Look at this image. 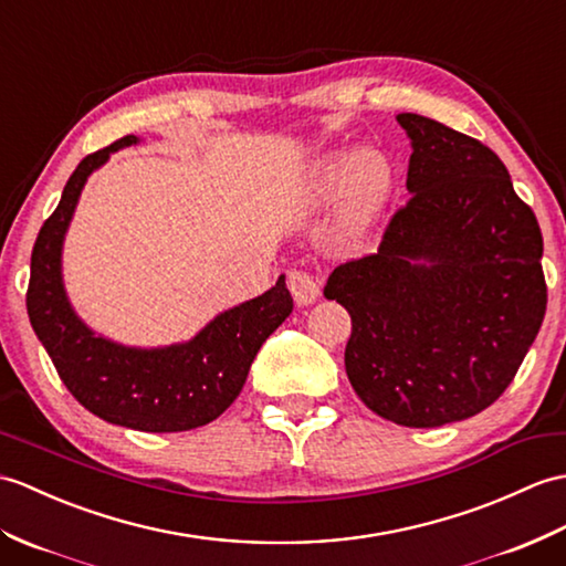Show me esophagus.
<instances>
[{"label":"esophagus","mask_w":566,"mask_h":566,"mask_svg":"<svg viewBox=\"0 0 566 566\" xmlns=\"http://www.w3.org/2000/svg\"><path fill=\"white\" fill-rule=\"evenodd\" d=\"M286 284H289V292H292V296H294V301H296L298 306H308V304H313L315 298L321 296V282H318V277H313V274L306 272V270H292V272H289Z\"/></svg>","instance_id":"1"}]
</instances>
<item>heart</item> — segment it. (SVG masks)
<instances>
[{"instance_id": "1", "label": "heart", "mask_w": 566, "mask_h": 566, "mask_svg": "<svg viewBox=\"0 0 566 566\" xmlns=\"http://www.w3.org/2000/svg\"><path fill=\"white\" fill-rule=\"evenodd\" d=\"M347 178L343 221L352 235H359L371 227L384 209L392 186V170L384 154L364 151L359 156L337 154L318 170V188L333 190Z\"/></svg>"}]
</instances>
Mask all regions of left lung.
I'll use <instances>...</instances> for the list:
<instances>
[{
  "mask_svg": "<svg viewBox=\"0 0 566 566\" xmlns=\"http://www.w3.org/2000/svg\"><path fill=\"white\" fill-rule=\"evenodd\" d=\"M398 123L410 200L323 294L352 318L345 369L361 402L429 429L482 412L514 380L547 308L543 233L480 139L417 113Z\"/></svg>",
  "mask_w": 566,
  "mask_h": 566,
  "instance_id": "left-lung-1",
  "label": "left lung"
}]
</instances>
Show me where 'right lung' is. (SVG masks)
Returning <instances> with one entry per match:
<instances>
[{
    "mask_svg": "<svg viewBox=\"0 0 566 566\" xmlns=\"http://www.w3.org/2000/svg\"><path fill=\"white\" fill-rule=\"evenodd\" d=\"M135 142L127 135L88 154L70 176L33 245L25 308L62 384L88 412L137 431H188L239 398L258 349L286 321L294 298L280 277L270 292L217 315L190 343L164 349L123 347L91 333L64 294L62 239L91 170Z\"/></svg>",
    "mask_w": 566,
    "mask_h": 566,
    "instance_id": "1",
    "label": "right lung"
}]
</instances>
